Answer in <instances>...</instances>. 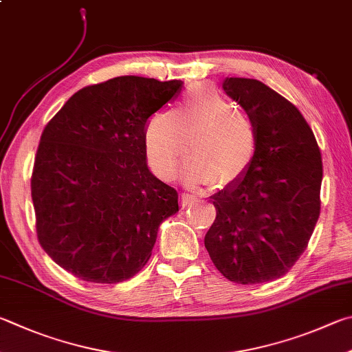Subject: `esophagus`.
<instances>
[{"label": "esophagus", "instance_id": "esophagus-1", "mask_svg": "<svg viewBox=\"0 0 352 352\" xmlns=\"http://www.w3.org/2000/svg\"><path fill=\"white\" fill-rule=\"evenodd\" d=\"M180 200H182L183 208H186V206H189V204H192V203L197 200V198H195V195H190V194L183 192V194L180 195Z\"/></svg>", "mask_w": 352, "mask_h": 352}]
</instances>
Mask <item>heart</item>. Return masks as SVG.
I'll use <instances>...</instances> for the list:
<instances>
[{"label":"heart","mask_w":352,"mask_h":352,"mask_svg":"<svg viewBox=\"0 0 352 352\" xmlns=\"http://www.w3.org/2000/svg\"><path fill=\"white\" fill-rule=\"evenodd\" d=\"M189 149L183 175L190 183L226 186L245 174L257 149V127L237 104L206 85L183 95L170 112H155L144 124L143 142L149 163L169 178Z\"/></svg>","instance_id":"1"}]
</instances>
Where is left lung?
<instances>
[{"label": "left lung", "mask_w": 352, "mask_h": 352, "mask_svg": "<svg viewBox=\"0 0 352 352\" xmlns=\"http://www.w3.org/2000/svg\"><path fill=\"white\" fill-rule=\"evenodd\" d=\"M223 91L252 118L257 149L245 174L210 197L217 217L204 246L231 282H272L296 265L314 232L320 149L297 107L261 81L226 78Z\"/></svg>", "instance_id": "obj_1"}]
</instances>
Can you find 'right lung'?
<instances>
[{"instance_id":"add662e5","label":"right lung","mask_w":352,"mask_h":352,"mask_svg":"<svg viewBox=\"0 0 352 352\" xmlns=\"http://www.w3.org/2000/svg\"><path fill=\"white\" fill-rule=\"evenodd\" d=\"M183 81L117 76L82 87L41 133L32 201L41 248L85 282L120 283L151 258L178 192L146 163L144 124Z\"/></svg>"}]
</instances>
